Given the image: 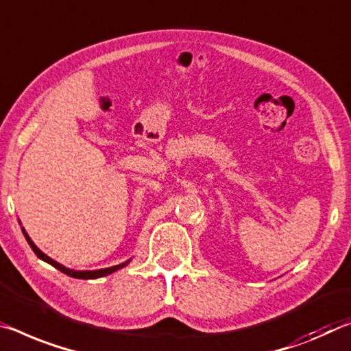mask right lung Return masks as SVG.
<instances>
[{
  "label": "right lung",
  "mask_w": 351,
  "mask_h": 351,
  "mask_svg": "<svg viewBox=\"0 0 351 351\" xmlns=\"http://www.w3.org/2000/svg\"><path fill=\"white\" fill-rule=\"evenodd\" d=\"M21 231H23V234H25V237H26L27 243H29V245H31L32 252H34V253L37 254V258H40L42 261H45V263H48V264H51V265L54 267V269L60 270V271H62V274L69 275V276H71V278H80V280H95V278H101V276L114 274L115 270L123 269V267L128 264V263H123V264H119V265H114V267H108V269H101V270H82V271H77V270L66 269V267H64L62 264H59V263H56V261H53V259L49 258V256H47L45 253H42L40 250H38V248L34 245V242L31 241L29 236L26 234V231L23 230V228H21Z\"/></svg>",
  "instance_id": "obj_1"
}]
</instances>
